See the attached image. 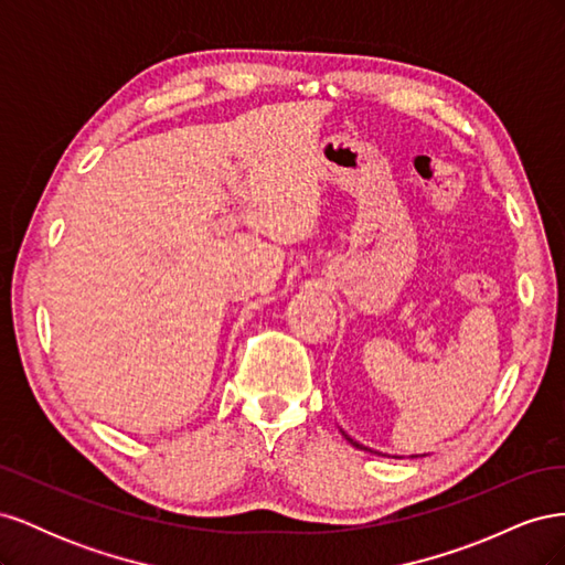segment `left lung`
<instances>
[{
    "instance_id": "8db88e82",
    "label": "left lung",
    "mask_w": 565,
    "mask_h": 565,
    "mask_svg": "<svg viewBox=\"0 0 565 565\" xmlns=\"http://www.w3.org/2000/svg\"><path fill=\"white\" fill-rule=\"evenodd\" d=\"M344 438H347V440H349V443H351V446H355V448H358V450H367V448H365V446H361V443H355V440H353V438H349V436H347V434H344Z\"/></svg>"
}]
</instances>
